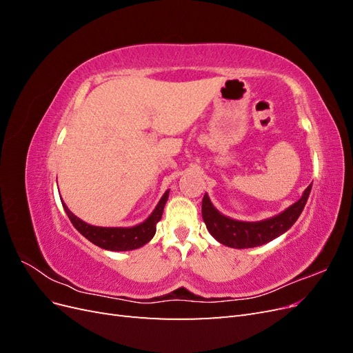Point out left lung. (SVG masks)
Returning <instances> with one entry per match:
<instances>
[{
	"instance_id": "1",
	"label": "left lung",
	"mask_w": 353,
	"mask_h": 353,
	"mask_svg": "<svg viewBox=\"0 0 353 353\" xmlns=\"http://www.w3.org/2000/svg\"><path fill=\"white\" fill-rule=\"evenodd\" d=\"M311 188L312 184L303 191L301 199L281 213H279V215L256 222L237 221L222 215L212 205V201L206 193L201 201V216L206 223L208 231L212 234V237L218 240L221 244L234 249L258 248V245L270 243L271 240L280 237L281 234L293 227V223L301 216V213L306 205Z\"/></svg>"
}]
</instances>
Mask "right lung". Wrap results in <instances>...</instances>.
<instances>
[{"instance_id":"1","label":"right lung","mask_w":353,"mask_h":353,"mask_svg":"<svg viewBox=\"0 0 353 353\" xmlns=\"http://www.w3.org/2000/svg\"><path fill=\"white\" fill-rule=\"evenodd\" d=\"M169 197V190L159 200L157 206L152 212L144 222L138 223L134 227H95L90 223L83 222L77 215L69 210V208L61 201L63 208H65L70 222L73 227L77 228L82 236L90 240L92 244L99 245L101 249L112 250V252H126L140 249L144 244L150 241L156 234V223L162 218L163 208L166 205V200Z\"/></svg>"}]
</instances>
